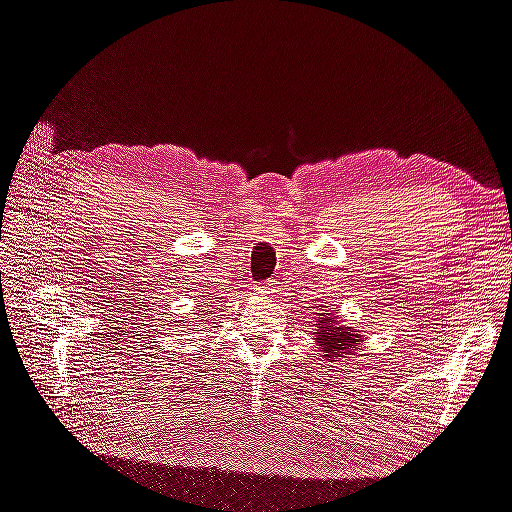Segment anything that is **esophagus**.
<instances>
[{
  "label": "esophagus",
  "instance_id": "34e87169",
  "mask_svg": "<svg viewBox=\"0 0 512 512\" xmlns=\"http://www.w3.org/2000/svg\"><path fill=\"white\" fill-rule=\"evenodd\" d=\"M275 288H277V282H275V280H269V282H267L265 286H262L260 290L265 292V294H273V292H275Z\"/></svg>",
  "mask_w": 512,
  "mask_h": 512
}]
</instances>
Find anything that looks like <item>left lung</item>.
Masks as SVG:
<instances>
[{
	"instance_id": "left-lung-1",
	"label": "left lung",
	"mask_w": 512,
	"mask_h": 512,
	"mask_svg": "<svg viewBox=\"0 0 512 512\" xmlns=\"http://www.w3.org/2000/svg\"><path fill=\"white\" fill-rule=\"evenodd\" d=\"M314 337L320 346L322 356L327 361H333V356L350 354L356 348V344L363 342L359 331L354 327H344V324H339L335 314H327L322 320H318V329Z\"/></svg>"
}]
</instances>
